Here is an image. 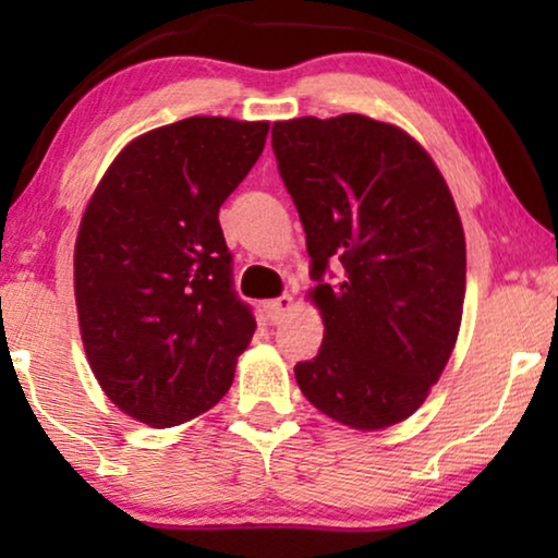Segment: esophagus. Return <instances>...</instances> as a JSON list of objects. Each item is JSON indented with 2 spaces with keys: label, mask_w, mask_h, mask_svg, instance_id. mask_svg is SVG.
I'll return each instance as SVG.
<instances>
[{
  "label": "esophagus",
  "mask_w": 558,
  "mask_h": 558,
  "mask_svg": "<svg viewBox=\"0 0 558 558\" xmlns=\"http://www.w3.org/2000/svg\"><path fill=\"white\" fill-rule=\"evenodd\" d=\"M292 304H294L292 294H281V296H277V300H271V302H266V304H264L266 317H269L271 323L277 325V323H281V319L287 317V312L292 310Z\"/></svg>",
  "instance_id": "esophagus-1"
}]
</instances>
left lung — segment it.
<instances>
[{
  "label": "left lung",
  "instance_id": "obj_1",
  "mask_svg": "<svg viewBox=\"0 0 558 558\" xmlns=\"http://www.w3.org/2000/svg\"><path fill=\"white\" fill-rule=\"evenodd\" d=\"M271 147L325 319L296 384L353 429L399 424L437 384L462 323L468 258L447 182L407 132L361 113L277 121Z\"/></svg>",
  "mask_w": 558,
  "mask_h": 558
}]
</instances>
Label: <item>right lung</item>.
I'll list each match as a JSON object with an SVG mask.
<instances>
[{
	"label": "right lung",
	"instance_id": "right-lung-1",
	"mask_svg": "<svg viewBox=\"0 0 558 558\" xmlns=\"http://www.w3.org/2000/svg\"><path fill=\"white\" fill-rule=\"evenodd\" d=\"M269 124L190 117L113 159L75 241V304L106 396L165 429L223 399L256 330L218 223Z\"/></svg>",
	"mask_w": 558,
	"mask_h": 558
}]
</instances>
